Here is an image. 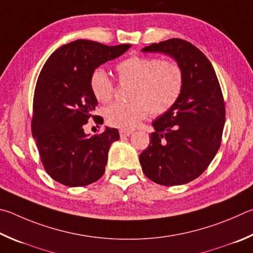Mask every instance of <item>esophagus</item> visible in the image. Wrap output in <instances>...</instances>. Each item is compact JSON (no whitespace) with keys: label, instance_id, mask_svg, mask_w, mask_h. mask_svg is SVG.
<instances>
[{"label":"esophagus","instance_id":"34e87169","mask_svg":"<svg viewBox=\"0 0 253 253\" xmlns=\"http://www.w3.org/2000/svg\"><path fill=\"white\" fill-rule=\"evenodd\" d=\"M119 133L121 136H129L132 134V131L131 130H126V129H120Z\"/></svg>","mask_w":253,"mask_h":253}]
</instances>
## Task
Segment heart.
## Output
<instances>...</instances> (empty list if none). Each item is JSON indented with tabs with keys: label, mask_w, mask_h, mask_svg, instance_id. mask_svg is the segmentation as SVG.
<instances>
[{
	"label": "heart",
	"mask_w": 253,
	"mask_h": 253,
	"mask_svg": "<svg viewBox=\"0 0 253 253\" xmlns=\"http://www.w3.org/2000/svg\"><path fill=\"white\" fill-rule=\"evenodd\" d=\"M119 82L131 83L129 103H114L104 110L111 126L133 129L148 117L160 115L173 106L182 93L184 73L178 62L156 56H131L115 66ZM92 94L101 103H109L114 84L104 69L93 71L90 78Z\"/></svg>",
	"instance_id": "1"
}]
</instances>
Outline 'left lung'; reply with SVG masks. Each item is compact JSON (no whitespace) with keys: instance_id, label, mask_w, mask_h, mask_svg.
I'll return each instance as SVG.
<instances>
[{"instance_id":"8db88e82","label":"left lung","mask_w":253,"mask_h":253,"mask_svg":"<svg viewBox=\"0 0 253 253\" xmlns=\"http://www.w3.org/2000/svg\"><path fill=\"white\" fill-rule=\"evenodd\" d=\"M142 52L173 57L183 70L184 85L176 103L152 122L141 167L158 184H185L205 172L220 148L225 108L218 78L208 57L184 40L153 43Z\"/></svg>"}]
</instances>
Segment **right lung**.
I'll list each match as a JSON object with an SVG mask.
<instances>
[{
	"label": "right lung",
	"mask_w": 253,
	"mask_h": 253,
	"mask_svg": "<svg viewBox=\"0 0 253 253\" xmlns=\"http://www.w3.org/2000/svg\"><path fill=\"white\" fill-rule=\"evenodd\" d=\"M131 44L108 46L77 40L52 53L41 70L33 99L32 135L42 165L53 180L68 187H84L103 175L111 144L118 129L88 136L83 126L93 115L97 100L90 78L96 68L117 59Z\"/></svg>",
	"instance_id": "1"
}]
</instances>
